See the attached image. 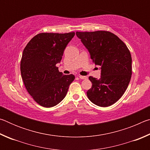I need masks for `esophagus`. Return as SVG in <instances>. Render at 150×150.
Masks as SVG:
<instances>
[{"label":"esophagus","mask_w":150,"mask_h":150,"mask_svg":"<svg viewBox=\"0 0 150 150\" xmlns=\"http://www.w3.org/2000/svg\"><path fill=\"white\" fill-rule=\"evenodd\" d=\"M79 77L81 79H87V77L86 76H82V75H79Z\"/></svg>","instance_id":"34e87169"}]
</instances>
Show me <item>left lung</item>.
I'll return each instance as SVG.
<instances>
[{
  "label": "left lung",
  "instance_id": "left-lung-1",
  "mask_svg": "<svg viewBox=\"0 0 150 150\" xmlns=\"http://www.w3.org/2000/svg\"><path fill=\"white\" fill-rule=\"evenodd\" d=\"M76 35L101 70L99 79L88 77L92 83L87 92L88 99L102 107L113 105L124 95L130 81V51L117 35L110 32H77Z\"/></svg>",
  "mask_w": 150,
  "mask_h": 150
}]
</instances>
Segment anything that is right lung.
<instances>
[{"label": "right lung", "instance_id": "obj_1", "mask_svg": "<svg viewBox=\"0 0 150 150\" xmlns=\"http://www.w3.org/2000/svg\"><path fill=\"white\" fill-rule=\"evenodd\" d=\"M75 32L41 33L28 43L22 54L20 71L28 92L45 108L59 104L67 95L75 76L63 75L56 65L62 59Z\"/></svg>", "mask_w": 150, "mask_h": 150}]
</instances>
